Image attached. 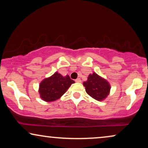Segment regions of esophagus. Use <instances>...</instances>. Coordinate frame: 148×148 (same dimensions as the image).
Segmentation results:
<instances>
[{
	"label": "esophagus",
	"mask_w": 148,
	"mask_h": 148,
	"mask_svg": "<svg viewBox=\"0 0 148 148\" xmlns=\"http://www.w3.org/2000/svg\"><path fill=\"white\" fill-rule=\"evenodd\" d=\"M75 82H78V83H80V82H82V80H81L80 78H77V79H76L75 80Z\"/></svg>",
	"instance_id": "1"
}]
</instances>
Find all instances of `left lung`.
<instances>
[{
	"label": "left lung",
	"mask_w": 148,
	"mask_h": 148,
	"mask_svg": "<svg viewBox=\"0 0 148 148\" xmlns=\"http://www.w3.org/2000/svg\"><path fill=\"white\" fill-rule=\"evenodd\" d=\"M87 94L98 101H103L110 94V85L108 81L96 73L89 75L88 80L84 82Z\"/></svg>",
	"instance_id": "left-lung-1"
}]
</instances>
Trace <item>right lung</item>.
<instances>
[{"label":"right lung","mask_w":148,"mask_h":148,"mask_svg":"<svg viewBox=\"0 0 148 148\" xmlns=\"http://www.w3.org/2000/svg\"><path fill=\"white\" fill-rule=\"evenodd\" d=\"M74 83L68 75L63 77L59 73H54L40 84L38 92L40 98L48 102L55 101L59 99Z\"/></svg>","instance_id":"right-lung-1"}]
</instances>
